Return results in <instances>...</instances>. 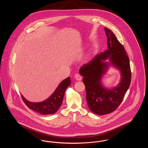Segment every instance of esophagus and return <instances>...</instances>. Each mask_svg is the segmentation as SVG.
I'll use <instances>...</instances> for the list:
<instances>
[{
  "instance_id": "1",
  "label": "esophagus",
  "mask_w": 148,
  "mask_h": 148,
  "mask_svg": "<svg viewBox=\"0 0 148 148\" xmlns=\"http://www.w3.org/2000/svg\"><path fill=\"white\" fill-rule=\"evenodd\" d=\"M75 79L77 80V81H80L82 79V76L79 74H76L75 75Z\"/></svg>"
}]
</instances>
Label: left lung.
<instances>
[{
  "label": "left lung",
  "mask_w": 148,
  "mask_h": 148,
  "mask_svg": "<svg viewBox=\"0 0 148 148\" xmlns=\"http://www.w3.org/2000/svg\"><path fill=\"white\" fill-rule=\"evenodd\" d=\"M108 41V49L97 54L91 61L85 64L79 73L83 77L86 88L87 104L92 113L103 115L115 110L122 102L131 82V70L129 59L123 45L113 32L104 29ZM109 59V62L106 60ZM110 65L121 72V79L116 87L109 89L101 83L103 75Z\"/></svg>",
  "instance_id": "obj_1"
}]
</instances>
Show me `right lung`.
Here are the masks:
<instances>
[{
  "label": "right lung",
  "mask_w": 148,
  "mask_h": 148,
  "mask_svg": "<svg viewBox=\"0 0 148 148\" xmlns=\"http://www.w3.org/2000/svg\"><path fill=\"white\" fill-rule=\"evenodd\" d=\"M70 77L63 80L56 88V90L44 101L38 103L30 102L22 95L21 98L29 109L42 115H49L56 113L62 104L66 89L71 85Z\"/></svg>",
  "instance_id": "right-lung-1"
}]
</instances>
